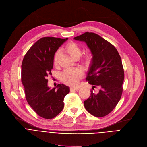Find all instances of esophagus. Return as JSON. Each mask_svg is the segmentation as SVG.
Masks as SVG:
<instances>
[{
	"instance_id": "obj_1",
	"label": "esophagus",
	"mask_w": 147,
	"mask_h": 147,
	"mask_svg": "<svg viewBox=\"0 0 147 147\" xmlns=\"http://www.w3.org/2000/svg\"><path fill=\"white\" fill-rule=\"evenodd\" d=\"M81 87L80 86H74L71 88V90H78Z\"/></svg>"
}]
</instances>
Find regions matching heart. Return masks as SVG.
<instances>
[{"label": "heart", "mask_w": 147, "mask_h": 147, "mask_svg": "<svg viewBox=\"0 0 147 147\" xmlns=\"http://www.w3.org/2000/svg\"><path fill=\"white\" fill-rule=\"evenodd\" d=\"M65 50L74 59H77L81 54V50L78 44L73 42L68 43L65 48ZM61 53L57 51L55 53L53 59V64L57 66ZM93 55L92 53H87L83 57V62L87 65H89L92 61ZM83 75V72L78 68H68L65 69L61 74V80L68 84H74Z\"/></svg>", "instance_id": "heart-1"}]
</instances>
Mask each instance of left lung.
I'll return each mask as SVG.
<instances>
[{"label":"left lung","mask_w":147,"mask_h":147,"mask_svg":"<svg viewBox=\"0 0 147 147\" xmlns=\"http://www.w3.org/2000/svg\"><path fill=\"white\" fill-rule=\"evenodd\" d=\"M84 42L93 55L86 80L98 88L91 91L84 107L90 114L102 117L113 111L120 101L123 92L124 74L120 55L114 45L94 33L86 32L75 37Z\"/></svg>","instance_id":"obj_1"}]
</instances>
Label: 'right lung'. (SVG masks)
Returning a JSON list of instances; mask_svg holds the SVG:
<instances>
[{"label":"right lung","mask_w":147,"mask_h":147,"mask_svg":"<svg viewBox=\"0 0 147 147\" xmlns=\"http://www.w3.org/2000/svg\"><path fill=\"white\" fill-rule=\"evenodd\" d=\"M68 38L44 37L29 49L23 60L22 81L29 105L40 117L51 119L64 108V97L70 92L68 86L59 84L53 88L48 86L51 75L54 54Z\"/></svg>","instance_id":"add662e5"}]
</instances>
